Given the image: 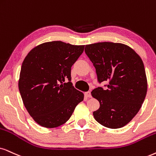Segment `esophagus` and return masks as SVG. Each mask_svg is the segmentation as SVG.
Wrapping results in <instances>:
<instances>
[{"instance_id":"obj_1","label":"esophagus","mask_w":156,"mask_h":156,"mask_svg":"<svg viewBox=\"0 0 156 156\" xmlns=\"http://www.w3.org/2000/svg\"><path fill=\"white\" fill-rule=\"evenodd\" d=\"M85 95H86V97H88V98L91 97V94H90V91H87V92L85 93Z\"/></svg>"}]
</instances>
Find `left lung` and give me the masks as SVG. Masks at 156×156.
Instances as JSON below:
<instances>
[{
	"instance_id": "8db88e82",
	"label": "left lung",
	"mask_w": 156,
	"mask_h": 156,
	"mask_svg": "<svg viewBox=\"0 0 156 156\" xmlns=\"http://www.w3.org/2000/svg\"><path fill=\"white\" fill-rule=\"evenodd\" d=\"M85 52L96 69L98 83L107 81L106 89L98 87L91 95L100 104L94 117L112 129L124 127L133 119L147 94L143 60L133 49L121 43L98 42L86 45Z\"/></svg>"
}]
</instances>
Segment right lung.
<instances>
[{
  "label": "right lung",
  "mask_w": 156,
  "mask_h": 156,
  "mask_svg": "<svg viewBox=\"0 0 156 156\" xmlns=\"http://www.w3.org/2000/svg\"><path fill=\"white\" fill-rule=\"evenodd\" d=\"M83 50L84 45L53 41L34 47L25 58L19 91L27 112L39 125H63L83 100V94L73 86L70 75Z\"/></svg>",
  "instance_id": "right-lung-1"
}]
</instances>
